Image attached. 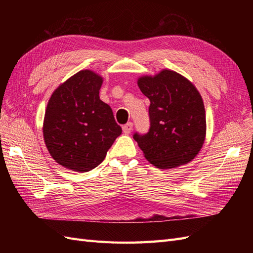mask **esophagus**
Segmentation results:
<instances>
[{
  "mask_svg": "<svg viewBox=\"0 0 253 253\" xmlns=\"http://www.w3.org/2000/svg\"><path fill=\"white\" fill-rule=\"evenodd\" d=\"M133 129V124L132 122H127L126 125H125L124 126H122V131H124L125 134H129L132 132Z\"/></svg>",
  "mask_w": 253,
  "mask_h": 253,
  "instance_id": "esophagus-1",
  "label": "esophagus"
}]
</instances>
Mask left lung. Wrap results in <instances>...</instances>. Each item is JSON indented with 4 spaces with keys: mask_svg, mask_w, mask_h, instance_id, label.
<instances>
[{
    "mask_svg": "<svg viewBox=\"0 0 253 253\" xmlns=\"http://www.w3.org/2000/svg\"><path fill=\"white\" fill-rule=\"evenodd\" d=\"M150 99V128L133 138L144 157L159 169L190 163L201 151L206 137V113L196 87L178 73L164 70L154 77L138 79Z\"/></svg>",
    "mask_w": 253,
    "mask_h": 253,
    "instance_id": "1",
    "label": "left lung"
}]
</instances>
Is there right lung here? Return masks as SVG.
Instances as JSON below:
<instances>
[{
  "mask_svg": "<svg viewBox=\"0 0 253 253\" xmlns=\"http://www.w3.org/2000/svg\"><path fill=\"white\" fill-rule=\"evenodd\" d=\"M102 82L96 73L80 71L61 84L47 103L44 141L51 157L70 170H93L122 132L111 106L99 97Z\"/></svg>",
  "mask_w": 253,
  "mask_h": 253,
  "instance_id": "right-lung-1",
  "label": "right lung"
}]
</instances>
